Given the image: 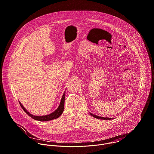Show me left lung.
<instances>
[{
	"label": "left lung",
	"mask_w": 154,
	"mask_h": 154,
	"mask_svg": "<svg viewBox=\"0 0 154 154\" xmlns=\"http://www.w3.org/2000/svg\"><path fill=\"white\" fill-rule=\"evenodd\" d=\"M90 113V115L93 116V117H94V118H98V119H104V120H110V119H112V118H107V117H106V118H104V117H102V116H97V115H94L93 113Z\"/></svg>",
	"instance_id": "left-lung-1"
}]
</instances>
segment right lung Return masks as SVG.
I'll return each instance as SVG.
<instances>
[{
	"label": "right lung",
	"mask_w": 154,
	"mask_h": 154,
	"mask_svg": "<svg viewBox=\"0 0 154 154\" xmlns=\"http://www.w3.org/2000/svg\"><path fill=\"white\" fill-rule=\"evenodd\" d=\"M65 93L66 92L64 91V93L62 97V98H61V101L60 102V104L58 107V108L53 113L47 115H44V116H36V115H33L32 114H31L30 113H29L25 109V107L22 106V104L19 102V104L21 106V107L22 108V109L24 110L25 112H26V113L27 115H28L30 117H32V118H33L34 119L38 120V121H50V120H52L56 118H57L59 116H60L61 115V114L63 113L64 109V101H65Z\"/></svg>",
	"instance_id": "1"
}]
</instances>
